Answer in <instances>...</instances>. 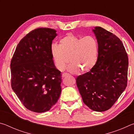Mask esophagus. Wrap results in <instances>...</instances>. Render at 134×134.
<instances>
[{"label": "esophagus", "mask_w": 134, "mask_h": 134, "mask_svg": "<svg viewBox=\"0 0 134 134\" xmlns=\"http://www.w3.org/2000/svg\"><path fill=\"white\" fill-rule=\"evenodd\" d=\"M69 75V74H68V73H63L62 74V77H66Z\"/></svg>", "instance_id": "34e87169"}]
</instances>
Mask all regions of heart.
<instances>
[{
	"label": "heart",
	"mask_w": 134,
	"mask_h": 134,
	"mask_svg": "<svg viewBox=\"0 0 134 134\" xmlns=\"http://www.w3.org/2000/svg\"><path fill=\"white\" fill-rule=\"evenodd\" d=\"M98 44L92 36L81 37L69 34L59 40L58 45H52L51 54L54 64L63 71L69 62L68 71L76 73L79 70L90 71L96 65L98 57Z\"/></svg>",
	"instance_id": "1"
}]
</instances>
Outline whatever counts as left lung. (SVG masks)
I'll return each instance as SVG.
<instances>
[{
    "label": "left lung",
    "mask_w": 134,
    "mask_h": 134,
    "mask_svg": "<svg viewBox=\"0 0 134 134\" xmlns=\"http://www.w3.org/2000/svg\"><path fill=\"white\" fill-rule=\"evenodd\" d=\"M92 31L98 44L96 64L89 72L79 76L76 83L84 103L93 110L103 112L126 89L128 58L116 35L100 26Z\"/></svg>",
    "instance_id": "obj_1"
}]
</instances>
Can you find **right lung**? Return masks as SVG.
Segmentation results:
<instances>
[{
  "instance_id": "obj_1",
  "label": "right lung",
  "mask_w": 134,
  "mask_h": 134,
  "mask_svg": "<svg viewBox=\"0 0 134 134\" xmlns=\"http://www.w3.org/2000/svg\"><path fill=\"white\" fill-rule=\"evenodd\" d=\"M55 29H36L20 41L10 63L11 86L26 109L49 110L62 92V74L51 54Z\"/></svg>"
}]
</instances>
